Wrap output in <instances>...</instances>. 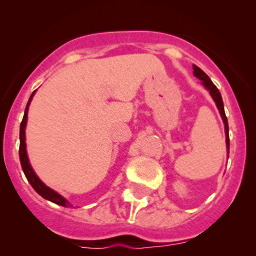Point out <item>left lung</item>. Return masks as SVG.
Returning <instances> with one entry per match:
<instances>
[{
	"instance_id": "8db88e82",
	"label": "left lung",
	"mask_w": 256,
	"mask_h": 256,
	"mask_svg": "<svg viewBox=\"0 0 256 256\" xmlns=\"http://www.w3.org/2000/svg\"><path fill=\"white\" fill-rule=\"evenodd\" d=\"M193 74H194L196 76H197L198 79L202 80L203 85H204L206 88L209 90V92H210L212 98H213V100L216 102V108H218L219 112H220V116L222 118H223L224 121V125H226V150H228V154H229V128H228V120H226V112H224V105H223V100H222V95L220 92H219L218 88L216 86V85L213 84V82H212L210 79H209V76L207 74L204 73V72L200 68H198L197 66H193Z\"/></svg>"
}]
</instances>
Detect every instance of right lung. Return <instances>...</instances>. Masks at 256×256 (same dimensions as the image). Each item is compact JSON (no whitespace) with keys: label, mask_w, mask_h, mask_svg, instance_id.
<instances>
[{"label":"right lung","mask_w":256,"mask_h":256,"mask_svg":"<svg viewBox=\"0 0 256 256\" xmlns=\"http://www.w3.org/2000/svg\"><path fill=\"white\" fill-rule=\"evenodd\" d=\"M34 92H36V90L32 92L30 100H28L27 106H26V110H24V115H23V120H22V122H20V164H22V170H23V172H24L26 177H27L28 182L30 183V186H32L33 188H34V190L38 193V194L42 196V197L46 198V200H50V202L56 203V204L66 207V206L69 204V203L66 202V200H64V198L62 197L60 194H58V193L54 192L53 190H50V188L47 187V186H46L44 183H43L42 180H40V178L37 177V174H34V171H33L32 167H30V161H28L27 151H26L24 128H26V124H27L28 106H30V100H32Z\"/></svg>","instance_id":"right-lung-1"}]
</instances>
